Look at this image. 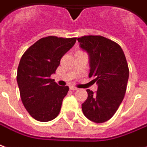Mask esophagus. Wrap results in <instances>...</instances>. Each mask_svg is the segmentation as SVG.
Wrapping results in <instances>:
<instances>
[{
  "mask_svg": "<svg viewBox=\"0 0 147 147\" xmlns=\"http://www.w3.org/2000/svg\"><path fill=\"white\" fill-rule=\"evenodd\" d=\"M70 90H71V91H76V90H78V88H76V87H73V86H71Z\"/></svg>",
  "mask_w": 147,
  "mask_h": 147,
  "instance_id": "obj_1",
  "label": "esophagus"
}]
</instances>
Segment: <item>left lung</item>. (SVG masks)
Here are the masks:
<instances>
[{"label": "left lung", "instance_id": "1", "mask_svg": "<svg viewBox=\"0 0 147 147\" xmlns=\"http://www.w3.org/2000/svg\"><path fill=\"white\" fill-rule=\"evenodd\" d=\"M80 48L90 56L89 77L98 90H87L88 98L82 104L83 113L95 123H104L115 114L127 91L129 67L122 48L102 36L79 37Z\"/></svg>", "mask_w": 147, "mask_h": 147}]
</instances>
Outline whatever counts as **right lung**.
<instances>
[{
    "label": "right lung",
    "mask_w": 147,
    "mask_h": 147,
    "mask_svg": "<svg viewBox=\"0 0 147 147\" xmlns=\"http://www.w3.org/2000/svg\"><path fill=\"white\" fill-rule=\"evenodd\" d=\"M76 41V37H43L30 46L20 59L16 80L21 101L37 121L49 122L59 115L69 88L60 87L50 76Z\"/></svg>",
    "instance_id": "1"
}]
</instances>
